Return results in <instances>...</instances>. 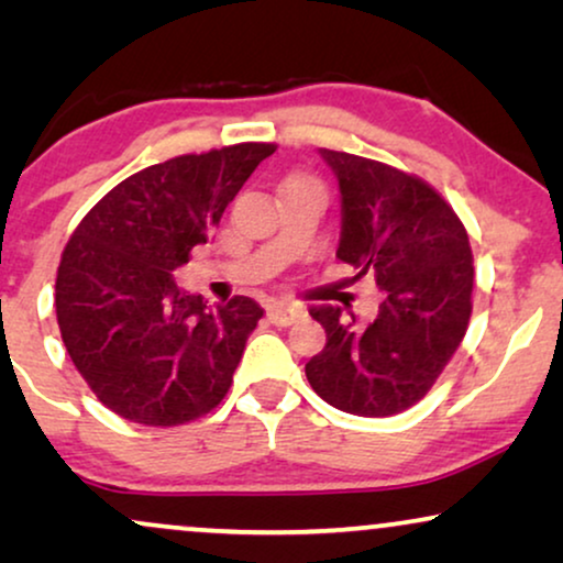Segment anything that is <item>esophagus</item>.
Here are the masks:
<instances>
[{"instance_id":"esophagus-1","label":"esophagus","mask_w":563,"mask_h":563,"mask_svg":"<svg viewBox=\"0 0 563 563\" xmlns=\"http://www.w3.org/2000/svg\"><path fill=\"white\" fill-rule=\"evenodd\" d=\"M266 318H268V322H274V325L287 328V325H291V322H297L299 318H302V307L287 305V302H276V305L268 307Z\"/></svg>"}]
</instances>
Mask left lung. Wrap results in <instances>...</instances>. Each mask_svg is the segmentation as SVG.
I'll list each match as a JSON object with an SVG mask.
<instances>
[{
  "label": "left lung",
  "mask_w": 563,
  "mask_h": 563,
  "mask_svg": "<svg viewBox=\"0 0 563 563\" xmlns=\"http://www.w3.org/2000/svg\"><path fill=\"white\" fill-rule=\"evenodd\" d=\"M341 189L335 256L374 274L379 314L361 325L343 307L310 314L328 343L305 364L312 389L338 410L387 418L420 402L464 341L474 258L464 222L418 176L382 161L320 148Z\"/></svg>",
  "instance_id": "left-lung-1"
}]
</instances>
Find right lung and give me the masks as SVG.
I'll use <instances>...</instances> for the list:
<instances>
[{"instance_id": "add662e5", "label": "right lung", "mask_w": 563, "mask_h": 563, "mask_svg": "<svg viewBox=\"0 0 563 563\" xmlns=\"http://www.w3.org/2000/svg\"><path fill=\"white\" fill-rule=\"evenodd\" d=\"M274 143L187 153L128 176L68 238L56 279L60 338L99 402L172 428L222 402L264 310L251 297L210 307L172 272L207 243Z\"/></svg>"}]
</instances>
